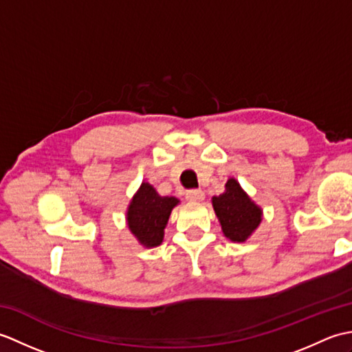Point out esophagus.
<instances>
[{
	"instance_id": "34e87169",
	"label": "esophagus",
	"mask_w": 352,
	"mask_h": 352,
	"mask_svg": "<svg viewBox=\"0 0 352 352\" xmlns=\"http://www.w3.org/2000/svg\"><path fill=\"white\" fill-rule=\"evenodd\" d=\"M186 198H188L189 201H203L204 199V192L201 189H192L189 190L188 193H186Z\"/></svg>"
}]
</instances>
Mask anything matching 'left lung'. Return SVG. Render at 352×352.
Instances as JSON below:
<instances>
[{
  "label": "left lung",
  "instance_id": "obj_1",
  "mask_svg": "<svg viewBox=\"0 0 352 352\" xmlns=\"http://www.w3.org/2000/svg\"><path fill=\"white\" fill-rule=\"evenodd\" d=\"M222 233L231 242H245L261 222V208L246 195L234 178H228L226 192L212 198Z\"/></svg>",
  "mask_w": 352,
  "mask_h": 352
}]
</instances>
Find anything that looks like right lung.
Here are the masks:
<instances>
[{
  "instance_id": "add662e5",
  "label": "right lung",
  "mask_w": 352,
  "mask_h": 352,
  "mask_svg": "<svg viewBox=\"0 0 352 352\" xmlns=\"http://www.w3.org/2000/svg\"><path fill=\"white\" fill-rule=\"evenodd\" d=\"M178 203L175 197H160L149 183L140 184L126 208V223L140 245L154 248L163 242L164 227Z\"/></svg>"
}]
</instances>
